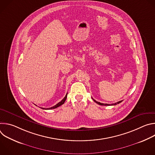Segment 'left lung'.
<instances>
[{
    "label": "left lung",
    "mask_w": 155,
    "mask_h": 155,
    "mask_svg": "<svg viewBox=\"0 0 155 155\" xmlns=\"http://www.w3.org/2000/svg\"><path fill=\"white\" fill-rule=\"evenodd\" d=\"M93 99V101H94L96 103H97V104H98L99 105H115L118 104H120V103H121V102H122V101H119V102H116V103H115V104H103V103H101V102H97V101H95L94 99Z\"/></svg>",
    "instance_id": "left-lung-1"
}]
</instances>
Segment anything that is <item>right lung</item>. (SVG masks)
Returning <instances> with one entry per match:
<instances>
[{"mask_svg":"<svg viewBox=\"0 0 155 155\" xmlns=\"http://www.w3.org/2000/svg\"><path fill=\"white\" fill-rule=\"evenodd\" d=\"M67 96H68V93L66 94L65 96L64 97V99H63L61 102H59V103H58L56 105H54V106H53V107H51L48 108H41H41H42V109H45V110H50V109H54V108H57V107H58L61 106V105H62V104L65 102V100H66V98H67Z\"/></svg>","mask_w":155,"mask_h":155,"instance_id":"right-lung-1","label":"right lung"}]
</instances>
